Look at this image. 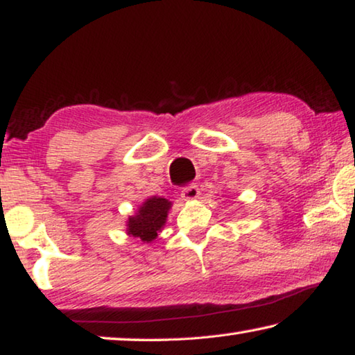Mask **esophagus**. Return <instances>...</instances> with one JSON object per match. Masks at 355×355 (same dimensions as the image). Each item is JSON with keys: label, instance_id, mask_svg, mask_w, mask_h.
Masks as SVG:
<instances>
[{"label": "esophagus", "instance_id": "esophagus-1", "mask_svg": "<svg viewBox=\"0 0 355 355\" xmlns=\"http://www.w3.org/2000/svg\"><path fill=\"white\" fill-rule=\"evenodd\" d=\"M199 194H200V191L196 184L186 186V188H183V191H182V197L184 200H196L197 197H199Z\"/></svg>", "mask_w": 355, "mask_h": 355}]
</instances>
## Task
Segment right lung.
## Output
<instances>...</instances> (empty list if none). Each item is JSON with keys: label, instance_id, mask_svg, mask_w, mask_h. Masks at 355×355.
I'll return each mask as SVG.
<instances>
[{"label": "right lung", "instance_id": "obj_1", "mask_svg": "<svg viewBox=\"0 0 355 355\" xmlns=\"http://www.w3.org/2000/svg\"><path fill=\"white\" fill-rule=\"evenodd\" d=\"M171 207L172 203L167 199H163V197H150L137 209L136 216L128 218V235L141 238L144 243H152L158 236L161 228L164 227Z\"/></svg>", "mask_w": 355, "mask_h": 355}]
</instances>
